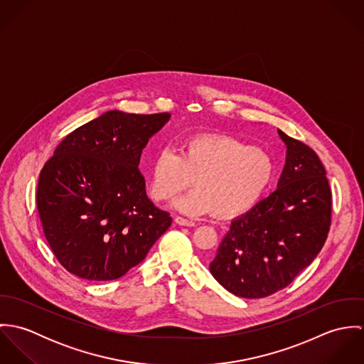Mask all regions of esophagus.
<instances>
[{"instance_id": "obj_1", "label": "esophagus", "mask_w": 364, "mask_h": 364, "mask_svg": "<svg viewBox=\"0 0 364 364\" xmlns=\"http://www.w3.org/2000/svg\"><path fill=\"white\" fill-rule=\"evenodd\" d=\"M175 223L179 224V225H186V227H193V225H195V221L188 220V218L181 217V215H176V217H175Z\"/></svg>"}]
</instances>
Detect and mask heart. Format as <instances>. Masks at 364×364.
Wrapping results in <instances>:
<instances>
[{"label": "heart", "mask_w": 364, "mask_h": 364, "mask_svg": "<svg viewBox=\"0 0 364 364\" xmlns=\"http://www.w3.org/2000/svg\"><path fill=\"white\" fill-rule=\"evenodd\" d=\"M274 178L269 153L231 136L205 134L186 140L179 153L161 150L150 168V192L168 202L196 185L175 205L188 214L238 217L254 208Z\"/></svg>", "instance_id": "obj_1"}]
</instances>
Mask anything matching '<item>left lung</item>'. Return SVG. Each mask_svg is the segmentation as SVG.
Returning <instances> with one entry per match:
<instances>
[{
	"label": "left lung",
	"mask_w": 364,
	"mask_h": 364,
	"mask_svg": "<svg viewBox=\"0 0 364 364\" xmlns=\"http://www.w3.org/2000/svg\"><path fill=\"white\" fill-rule=\"evenodd\" d=\"M287 147L277 189L232 220L210 263L214 279L244 299L287 287L322 250L332 215L326 171L307 144L279 130Z\"/></svg>",
	"instance_id": "obj_1"
}]
</instances>
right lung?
Here are the masks:
<instances>
[{
  "label": "right lung",
  "instance_id": "1",
  "mask_svg": "<svg viewBox=\"0 0 364 364\" xmlns=\"http://www.w3.org/2000/svg\"><path fill=\"white\" fill-rule=\"evenodd\" d=\"M109 110L67 134L43 165L36 205L54 257L70 273L114 280L146 258L169 228L146 195L143 149L169 120Z\"/></svg>",
  "mask_w": 364,
  "mask_h": 364
}]
</instances>
